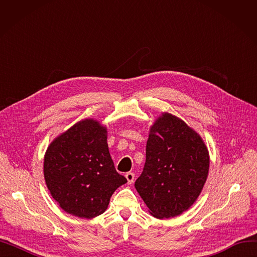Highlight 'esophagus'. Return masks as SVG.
<instances>
[{"mask_svg": "<svg viewBox=\"0 0 257 257\" xmlns=\"http://www.w3.org/2000/svg\"><path fill=\"white\" fill-rule=\"evenodd\" d=\"M126 178H127V181H128V183L129 184H131V183H133V180H134V177H136V175H134L133 173H131V172H128V173H126Z\"/></svg>", "mask_w": 257, "mask_h": 257, "instance_id": "1", "label": "esophagus"}]
</instances>
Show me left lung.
Listing matches in <instances>:
<instances>
[{"mask_svg":"<svg viewBox=\"0 0 257 257\" xmlns=\"http://www.w3.org/2000/svg\"><path fill=\"white\" fill-rule=\"evenodd\" d=\"M209 155L199 134L170 113L151 127L136 188L150 213L169 219L190 208L206 181Z\"/></svg>","mask_w":257,"mask_h":257,"instance_id":"obj_1","label":"left lung"}]
</instances>
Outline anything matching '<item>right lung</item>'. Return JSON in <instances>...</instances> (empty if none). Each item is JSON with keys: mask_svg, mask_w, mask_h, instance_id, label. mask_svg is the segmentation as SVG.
Listing matches in <instances>:
<instances>
[{"mask_svg": "<svg viewBox=\"0 0 257 257\" xmlns=\"http://www.w3.org/2000/svg\"><path fill=\"white\" fill-rule=\"evenodd\" d=\"M44 174L49 191L67 213L91 219L103 213L114 191L127 179L114 168L107 130L84 119L49 146Z\"/></svg>", "mask_w": 257, "mask_h": 257, "instance_id": "1", "label": "right lung"}]
</instances>
